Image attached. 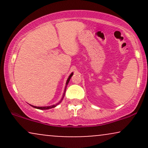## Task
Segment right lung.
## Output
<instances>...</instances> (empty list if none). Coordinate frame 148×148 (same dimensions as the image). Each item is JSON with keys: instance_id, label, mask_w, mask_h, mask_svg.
Instances as JSON below:
<instances>
[{"instance_id": "obj_1", "label": "right lung", "mask_w": 148, "mask_h": 148, "mask_svg": "<svg viewBox=\"0 0 148 148\" xmlns=\"http://www.w3.org/2000/svg\"><path fill=\"white\" fill-rule=\"evenodd\" d=\"M73 74H74V73H73V72L71 73V74H70V75L69 76V77H68V79H67V81H66V86H65V88H64V93H63V95H62V98H61L60 101H59L58 103H57L56 104H53V105H51V106H33V105H30V106H33V108H37V109H40V110H47V109H50V108H54V107H56V106L57 105H58V104H59V103H60L61 102V101H62V100L63 99V98H64V95H65V91H66V88H67V85H68L69 82V80H70L71 77H72V76Z\"/></svg>"}]
</instances>
